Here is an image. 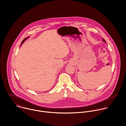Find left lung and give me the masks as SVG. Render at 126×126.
I'll use <instances>...</instances> for the list:
<instances>
[{"label":"left lung","instance_id":"left-lung-1","mask_svg":"<svg viewBox=\"0 0 126 126\" xmlns=\"http://www.w3.org/2000/svg\"><path fill=\"white\" fill-rule=\"evenodd\" d=\"M103 42H104V43H106V41L105 40V39H104V38H103Z\"/></svg>","mask_w":126,"mask_h":126}]
</instances>
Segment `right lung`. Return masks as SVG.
<instances>
[{"instance_id":"add662e5","label":"right lung","mask_w":126,"mask_h":126,"mask_svg":"<svg viewBox=\"0 0 126 126\" xmlns=\"http://www.w3.org/2000/svg\"><path fill=\"white\" fill-rule=\"evenodd\" d=\"M28 38H29V37H27V38H25V39H24V40H23V41H22V43H21V45H22V44H23V43H24V41H25V40H26V39H28Z\"/></svg>"}]
</instances>
